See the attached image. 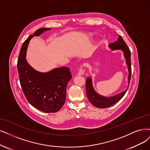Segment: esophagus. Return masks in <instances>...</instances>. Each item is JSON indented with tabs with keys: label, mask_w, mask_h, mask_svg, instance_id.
Wrapping results in <instances>:
<instances>
[{
	"label": "esophagus",
	"mask_w": 150,
	"mask_h": 150,
	"mask_svg": "<svg viewBox=\"0 0 150 150\" xmlns=\"http://www.w3.org/2000/svg\"><path fill=\"white\" fill-rule=\"evenodd\" d=\"M84 74V70H83V66L81 65L79 68V71H78V75H83Z\"/></svg>",
	"instance_id": "esophagus-1"
}]
</instances>
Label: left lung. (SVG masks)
<instances>
[{"label":"left lung","mask_w":150,"mask_h":150,"mask_svg":"<svg viewBox=\"0 0 150 150\" xmlns=\"http://www.w3.org/2000/svg\"><path fill=\"white\" fill-rule=\"evenodd\" d=\"M109 47L112 49H121L122 50L124 54V57L126 59V64L128 65V69L129 71V77H128V81L130 83V80L131 78V73H132V69H131V52L129 49V47L127 46L126 43L124 41L123 38L121 36L119 35L118 40L114 42H112L109 44ZM86 95L88 97V100L94 106L99 108H106L112 106L115 104L117 101L120 100V99L122 98L127 90L122 92L118 95L109 97L106 98L98 95L97 93L94 90L93 87L92 85L91 79L90 77H87L86 81Z\"/></svg>","instance_id":"8db88e82"}]
</instances>
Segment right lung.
<instances>
[{
  "mask_svg": "<svg viewBox=\"0 0 150 150\" xmlns=\"http://www.w3.org/2000/svg\"><path fill=\"white\" fill-rule=\"evenodd\" d=\"M50 29H38L26 39L21 47L17 62L20 85L26 99L33 107L46 113L58 112L62 108L67 86L72 77L69 68L66 67L41 73L33 69L27 62L25 56L30 40Z\"/></svg>",
  "mask_w": 150,
  "mask_h": 150,
  "instance_id": "obj_1",
  "label": "right lung"
}]
</instances>
